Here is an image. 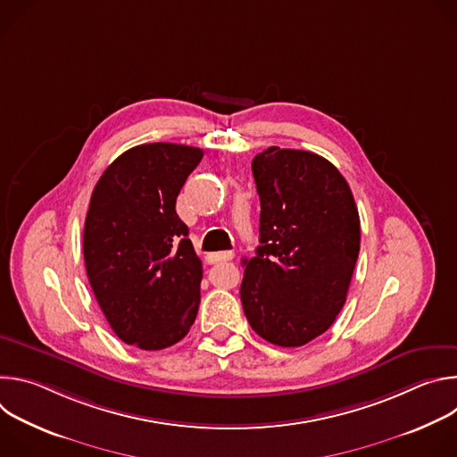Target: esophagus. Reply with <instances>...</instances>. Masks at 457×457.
I'll return each instance as SVG.
<instances>
[{
    "label": "esophagus",
    "mask_w": 457,
    "mask_h": 457,
    "mask_svg": "<svg viewBox=\"0 0 457 457\" xmlns=\"http://www.w3.org/2000/svg\"><path fill=\"white\" fill-rule=\"evenodd\" d=\"M233 256H235L233 251H219V253H210L208 260L212 264H215V262H226V260H231Z\"/></svg>",
    "instance_id": "34e87169"
}]
</instances>
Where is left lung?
Instances as JSON below:
<instances>
[{"label":"left lung","mask_w":457,"mask_h":457,"mask_svg":"<svg viewBox=\"0 0 457 457\" xmlns=\"http://www.w3.org/2000/svg\"><path fill=\"white\" fill-rule=\"evenodd\" d=\"M260 197V245L240 300L253 331L300 347L328 331L342 311L360 253L351 187L328 159L271 146L251 164Z\"/></svg>","instance_id":"1"}]
</instances>
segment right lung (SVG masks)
<instances>
[{
	"label": "right lung",
	"instance_id": "1",
	"mask_svg": "<svg viewBox=\"0 0 457 457\" xmlns=\"http://www.w3.org/2000/svg\"><path fill=\"white\" fill-rule=\"evenodd\" d=\"M203 155L173 143L129 148L92 191L87 275L113 333L143 351L180 342L197 318L203 262L175 203Z\"/></svg>",
	"mask_w": 457,
	"mask_h": 457
}]
</instances>
